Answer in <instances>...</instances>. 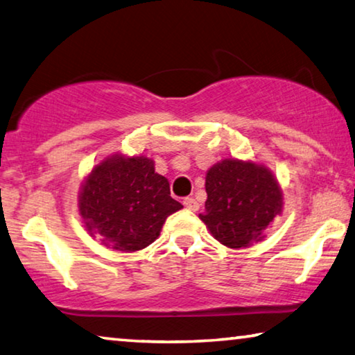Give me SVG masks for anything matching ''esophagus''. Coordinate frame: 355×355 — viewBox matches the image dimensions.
I'll return each mask as SVG.
<instances>
[{
  "label": "esophagus",
  "mask_w": 355,
  "mask_h": 355,
  "mask_svg": "<svg viewBox=\"0 0 355 355\" xmlns=\"http://www.w3.org/2000/svg\"><path fill=\"white\" fill-rule=\"evenodd\" d=\"M183 205L188 208V210H193V211H198L199 210V202L196 200V199H193V198H187L183 200Z\"/></svg>",
  "instance_id": "esophagus-1"
}]
</instances>
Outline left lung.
<instances>
[{"label": "left lung", "instance_id": "left-lung-1", "mask_svg": "<svg viewBox=\"0 0 355 355\" xmlns=\"http://www.w3.org/2000/svg\"><path fill=\"white\" fill-rule=\"evenodd\" d=\"M205 211L199 218L219 243L248 248L267 237L283 213V189L267 166L251 159H223L207 171Z\"/></svg>", "mask_w": 355, "mask_h": 355}]
</instances>
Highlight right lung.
Segmentation results:
<instances>
[{
	"label": "right lung",
	"instance_id": "add662e5",
	"mask_svg": "<svg viewBox=\"0 0 355 355\" xmlns=\"http://www.w3.org/2000/svg\"><path fill=\"white\" fill-rule=\"evenodd\" d=\"M183 205L171 198L166 177L144 155L105 156L83 178L78 213L83 226L105 248L134 252L159 237L162 224Z\"/></svg>",
	"mask_w": 355,
	"mask_h": 355
}]
</instances>
